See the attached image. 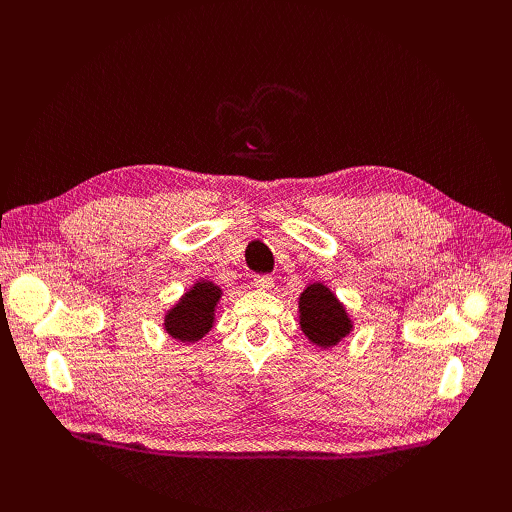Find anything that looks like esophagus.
I'll return each instance as SVG.
<instances>
[{"label":"esophagus","instance_id":"esophagus-1","mask_svg":"<svg viewBox=\"0 0 512 512\" xmlns=\"http://www.w3.org/2000/svg\"><path fill=\"white\" fill-rule=\"evenodd\" d=\"M254 288L258 290H271L273 288V280L269 275H256L254 277Z\"/></svg>","mask_w":512,"mask_h":512}]
</instances>
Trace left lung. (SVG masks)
<instances>
[{
  "instance_id": "left-lung-1",
  "label": "left lung",
  "mask_w": 512,
  "mask_h": 512,
  "mask_svg": "<svg viewBox=\"0 0 512 512\" xmlns=\"http://www.w3.org/2000/svg\"><path fill=\"white\" fill-rule=\"evenodd\" d=\"M299 324L303 335L320 350H331L352 333L354 322L346 305L324 284H309L299 297Z\"/></svg>"
}]
</instances>
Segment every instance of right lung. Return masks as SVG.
Listing matches in <instances>:
<instances>
[{"mask_svg":"<svg viewBox=\"0 0 512 512\" xmlns=\"http://www.w3.org/2000/svg\"><path fill=\"white\" fill-rule=\"evenodd\" d=\"M222 299V288L211 280H196L181 294L175 305L166 309L164 331L181 344H196L215 324V309Z\"/></svg>","mask_w":512,"mask_h":512,"instance_id":"1","label":"right lung"}]
</instances>
